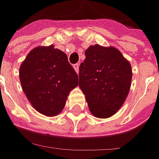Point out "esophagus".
<instances>
[{"instance_id": "34e87169", "label": "esophagus", "mask_w": 159, "mask_h": 159, "mask_svg": "<svg viewBox=\"0 0 159 159\" xmlns=\"http://www.w3.org/2000/svg\"><path fill=\"white\" fill-rule=\"evenodd\" d=\"M73 67H74V69L75 70V72L78 74V72H79V64H78V63H76V64H75Z\"/></svg>"}]
</instances>
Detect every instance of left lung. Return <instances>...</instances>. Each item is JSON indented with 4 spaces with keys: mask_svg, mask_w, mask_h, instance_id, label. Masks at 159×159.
Listing matches in <instances>:
<instances>
[{
    "mask_svg": "<svg viewBox=\"0 0 159 159\" xmlns=\"http://www.w3.org/2000/svg\"><path fill=\"white\" fill-rule=\"evenodd\" d=\"M132 69L117 48L90 46L79 67V87L97 118L115 114L129 95Z\"/></svg>",
    "mask_w": 159,
    "mask_h": 159,
    "instance_id": "1",
    "label": "left lung"
}]
</instances>
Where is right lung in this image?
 I'll use <instances>...</instances> for the list:
<instances>
[{
	"mask_svg": "<svg viewBox=\"0 0 159 159\" xmlns=\"http://www.w3.org/2000/svg\"><path fill=\"white\" fill-rule=\"evenodd\" d=\"M19 78L31 106L47 116L61 112L69 92L78 85V75L68 56L52 45L29 52L20 67Z\"/></svg>",
	"mask_w": 159,
	"mask_h": 159,
	"instance_id": "right-lung-1",
	"label": "right lung"
}]
</instances>
